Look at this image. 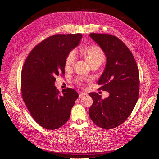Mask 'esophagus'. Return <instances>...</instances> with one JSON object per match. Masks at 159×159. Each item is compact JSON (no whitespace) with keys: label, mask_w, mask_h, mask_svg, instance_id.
<instances>
[{"label":"esophagus","mask_w":159,"mask_h":159,"mask_svg":"<svg viewBox=\"0 0 159 159\" xmlns=\"http://www.w3.org/2000/svg\"><path fill=\"white\" fill-rule=\"evenodd\" d=\"M86 95H87V94L85 93H79V98H83V97H84V96H86Z\"/></svg>","instance_id":"obj_1"}]
</instances>
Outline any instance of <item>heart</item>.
<instances>
[{"label":"heart","instance_id":"b5f03b06","mask_svg":"<svg viewBox=\"0 0 159 159\" xmlns=\"http://www.w3.org/2000/svg\"><path fill=\"white\" fill-rule=\"evenodd\" d=\"M82 54L89 63L92 66L93 65H101L105 60V54L102 50L98 46L88 47L82 51ZM77 60L76 52L75 50L71 51L68 54L65 60V67L70 68L72 66ZM79 83L82 82V79L77 80Z\"/></svg>","mask_w":159,"mask_h":159}]
</instances>
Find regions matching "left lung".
Returning a JSON list of instances; mask_svg holds the SVG:
<instances>
[{
	"label": "left lung",
	"mask_w": 159,
	"mask_h": 159,
	"mask_svg": "<svg viewBox=\"0 0 159 159\" xmlns=\"http://www.w3.org/2000/svg\"><path fill=\"white\" fill-rule=\"evenodd\" d=\"M90 37L104 52L107 62L98 84L109 93L104 99L89 93L93 103L89 109L90 119L103 129L115 128L131 115L139 95V69L134 57L118 38L107 34L90 33Z\"/></svg>",
	"instance_id": "left-lung-1"
}]
</instances>
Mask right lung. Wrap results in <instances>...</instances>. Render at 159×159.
I'll list each match as a JSON object with an SVG mask.
<instances>
[{
	"label": "right lung",
	"mask_w": 159,
	"mask_h": 159,
	"mask_svg": "<svg viewBox=\"0 0 159 159\" xmlns=\"http://www.w3.org/2000/svg\"><path fill=\"white\" fill-rule=\"evenodd\" d=\"M81 34L50 36L31 51L21 72V94L30 113L41 126L55 129L70 116L79 94L74 89L55 86L56 77L65 74L66 58L78 46Z\"/></svg>",
	"instance_id": "1"
}]
</instances>
